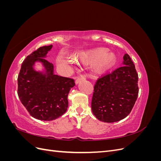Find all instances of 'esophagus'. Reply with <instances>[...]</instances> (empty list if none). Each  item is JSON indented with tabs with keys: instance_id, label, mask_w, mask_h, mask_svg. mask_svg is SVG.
Returning a JSON list of instances; mask_svg holds the SVG:
<instances>
[{
	"instance_id": "esophagus-1",
	"label": "esophagus",
	"mask_w": 161,
	"mask_h": 161,
	"mask_svg": "<svg viewBox=\"0 0 161 161\" xmlns=\"http://www.w3.org/2000/svg\"><path fill=\"white\" fill-rule=\"evenodd\" d=\"M85 79H86V77H85V76H84V75H82V76H79V78H77V79L76 80L75 83H76V85H77L78 83H79V82H80V81H82V80H85Z\"/></svg>"
}]
</instances>
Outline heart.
I'll return each mask as SVG.
<instances>
[{
	"instance_id": "obj_1",
	"label": "heart",
	"mask_w": 161,
	"mask_h": 161,
	"mask_svg": "<svg viewBox=\"0 0 161 161\" xmlns=\"http://www.w3.org/2000/svg\"><path fill=\"white\" fill-rule=\"evenodd\" d=\"M75 59L84 64H91L97 61L93 68L94 71L96 73H102L111 69L115 64L116 56L114 53L109 52L108 48L99 47L82 52L75 56ZM58 62L62 65L70 66L72 64L62 56L58 58Z\"/></svg>"
}]
</instances>
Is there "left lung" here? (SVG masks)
I'll return each instance as SVG.
<instances>
[{
    "label": "left lung",
    "instance_id": "1",
    "mask_svg": "<svg viewBox=\"0 0 161 161\" xmlns=\"http://www.w3.org/2000/svg\"><path fill=\"white\" fill-rule=\"evenodd\" d=\"M138 75L130 56H124L123 66L98 79L94 86L92 111L107 123L120 121L132 109L138 95Z\"/></svg>",
    "mask_w": 161,
    "mask_h": 161
}]
</instances>
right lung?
<instances>
[{
    "mask_svg": "<svg viewBox=\"0 0 161 161\" xmlns=\"http://www.w3.org/2000/svg\"><path fill=\"white\" fill-rule=\"evenodd\" d=\"M52 45L43 46L27 56L18 76L19 98L33 118L51 121L62 116L69 107L68 95L75 85L74 79L53 74V64L44 58ZM41 62L45 72L36 71L33 66Z\"/></svg>",
    "mask_w": 161,
    "mask_h": 161,
    "instance_id": "obj_1",
    "label": "right lung"
}]
</instances>
